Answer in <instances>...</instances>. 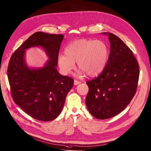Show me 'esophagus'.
I'll return each instance as SVG.
<instances>
[{
  "mask_svg": "<svg viewBox=\"0 0 151 151\" xmlns=\"http://www.w3.org/2000/svg\"><path fill=\"white\" fill-rule=\"evenodd\" d=\"M81 83V82L78 81H77V80H74V85H77Z\"/></svg>",
  "mask_w": 151,
  "mask_h": 151,
  "instance_id": "esophagus-1",
  "label": "esophagus"
}]
</instances>
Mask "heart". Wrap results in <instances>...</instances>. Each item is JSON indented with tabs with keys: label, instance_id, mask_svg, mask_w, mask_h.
I'll return each instance as SVG.
<instances>
[{
	"label": "heart",
	"instance_id": "b5f03b06",
	"mask_svg": "<svg viewBox=\"0 0 151 151\" xmlns=\"http://www.w3.org/2000/svg\"><path fill=\"white\" fill-rule=\"evenodd\" d=\"M65 54L57 58L61 73L68 75L76 68V62L81 69L78 76L82 77L85 73L90 77L101 74L109 58L107 44L102 40L78 39L69 43L65 47Z\"/></svg>",
	"mask_w": 151,
	"mask_h": 151
}]
</instances>
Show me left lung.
Here are the masks:
<instances>
[{"label":"left lung","mask_w":151,"mask_h":151,"mask_svg":"<svg viewBox=\"0 0 151 151\" xmlns=\"http://www.w3.org/2000/svg\"><path fill=\"white\" fill-rule=\"evenodd\" d=\"M110 52L102 73L88 81L89 91L85 103L96 118L106 119L126 109L135 94L139 75L138 62L132 51L119 37L109 32Z\"/></svg>","instance_id":"left-lung-1"}]
</instances>
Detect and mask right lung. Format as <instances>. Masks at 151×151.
I'll return each mask as SVG.
<instances>
[{
  "instance_id": "right-lung-1",
  "label": "right lung",
  "mask_w": 151,
  "mask_h": 151,
  "mask_svg": "<svg viewBox=\"0 0 151 151\" xmlns=\"http://www.w3.org/2000/svg\"><path fill=\"white\" fill-rule=\"evenodd\" d=\"M64 35L35 33L13 53L7 74L14 102L31 117L42 121L57 118L74 80L59 74L58 52ZM41 47L49 60L41 68H30L24 60L25 50Z\"/></svg>"
}]
</instances>
